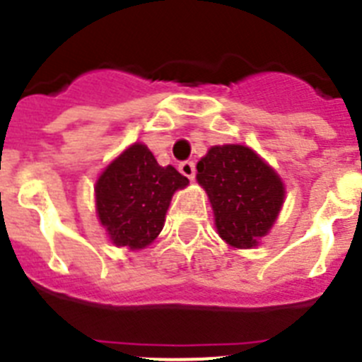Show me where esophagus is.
<instances>
[{"label":"esophagus","mask_w":362,"mask_h":362,"mask_svg":"<svg viewBox=\"0 0 362 362\" xmlns=\"http://www.w3.org/2000/svg\"><path fill=\"white\" fill-rule=\"evenodd\" d=\"M179 172L183 175H187L188 179H194L196 175V163L194 161H183L179 165Z\"/></svg>","instance_id":"esophagus-1"}]
</instances>
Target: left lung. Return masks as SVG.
Wrapping results in <instances>:
<instances>
[{
    "instance_id": "1",
    "label": "left lung",
    "mask_w": 362,
    "mask_h": 362,
    "mask_svg": "<svg viewBox=\"0 0 362 362\" xmlns=\"http://www.w3.org/2000/svg\"><path fill=\"white\" fill-rule=\"evenodd\" d=\"M197 181L210 197L217 232L235 248L257 245L284 199L279 175L243 145L210 148L197 163Z\"/></svg>"
}]
</instances>
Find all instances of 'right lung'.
I'll use <instances>...</instances> for the list:
<instances>
[{
	"instance_id": "add662e5",
	"label": "right lung",
	"mask_w": 362,
	"mask_h": 362,
	"mask_svg": "<svg viewBox=\"0 0 362 362\" xmlns=\"http://www.w3.org/2000/svg\"><path fill=\"white\" fill-rule=\"evenodd\" d=\"M188 179L174 166H159L145 145H132L108 165L95 185L99 221L112 243L145 248L158 238L177 188Z\"/></svg>"
}]
</instances>
